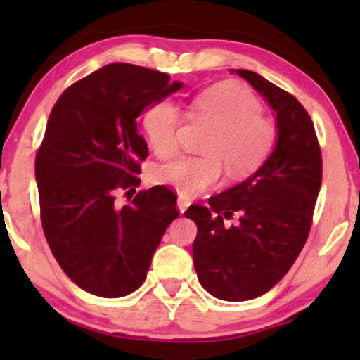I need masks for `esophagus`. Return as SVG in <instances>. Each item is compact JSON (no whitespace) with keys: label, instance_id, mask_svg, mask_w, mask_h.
<instances>
[{"label":"esophagus","instance_id":"obj_1","mask_svg":"<svg viewBox=\"0 0 360 360\" xmlns=\"http://www.w3.org/2000/svg\"><path fill=\"white\" fill-rule=\"evenodd\" d=\"M176 206H179L180 213H184V211L190 206V201H188V200H185V198H181V196H180L179 201H176Z\"/></svg>","mask_w":360,"mask_h":360}]
</instances>
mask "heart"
<instances>
[{
    "mask_svg": "<svg viewBox=\"0 0 360 360\" xmlns=\"http://www.w3.org/2000/svg\"><path fill=\"white\" fill-rule=\"evenodd\" d=\"M259 98L245 86L219 85L191 100L188 117L213 126L201 150L206 155H185L165 164L157 174L160 184L170 185L190 198L219 184L223 164L231 175H248L272 154L278 139L277 124L260 115ZM180 110L170 100H160L142 115V127L157 155L170 157L179 147Z\"/></svg>",
    "mask_w": 360,
    "mask_h": 360,
    "instance_id": "obj_1",
    "label": "heart"
}]
</instances>
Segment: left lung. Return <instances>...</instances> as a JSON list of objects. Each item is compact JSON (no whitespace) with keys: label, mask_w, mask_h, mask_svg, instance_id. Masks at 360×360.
<instances>
[{"label":"left lung","mask_w":360,"mask_h":360,"mask_svg":"<svg viewBox=\"0 0 360 360\" xmlns=\"http://www.w3.org/2000/svg\"><path fill=\"white\" fill-rule=\"evenodd\" d=\"M277 117V147L243 184L211 196L210 208L185 211L198 228L193 262L206 292L226 302L267 293L288 272L307 243L321 188L323 159L308 111L293 95L259 73L239 68ZM240 214L228 229L223 217Z\"/></svg>","instance_id":"8db88e82"}]
</instances>
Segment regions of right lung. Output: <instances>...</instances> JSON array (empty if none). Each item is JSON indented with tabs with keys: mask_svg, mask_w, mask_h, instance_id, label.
Masks as SVG:
<instances>
[{
	"mask_svg": "<svg viewBox=\"0 0 360 360\" xmlns=\"http://www.w3.org/2000/svg\"><path fill=\"white\" fill-rule=\"evenodd\" d=\"M180 88L164 72L117 62L73 83L52 108L36 154L41 223L58 265L88 293L120 298L139 288L179 218L169 186L141 190L122 208L115 200L136 191L149 154L136 120Z\"/></svg>",
	"mask_w": 360,
	"mask_h": 360,
	"instance_id": "obj_1",
	"label": "right lung"
}]
</instances>
